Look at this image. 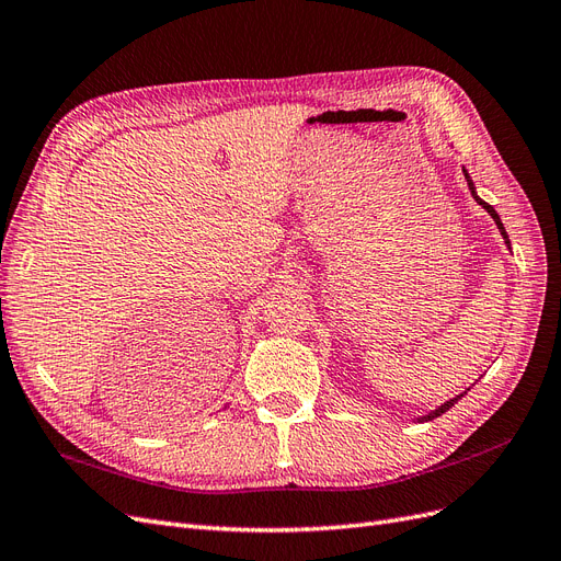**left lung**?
Segmentation results:
<instances>
[{
	"instance_id": "obj_1",
	"label": "left lung",
	"mask_w": 561,
	"mask_h": 561,
	"mask_svg": "<svg viewBox=\"0 0 561 561\" xmlns=\"http://www.w3.org/2000/svg\"><path fill=\"white\" fill-rule=\"evenodd\" d=\"M466 173V171H463ZM466 180H468V186H470V194L474 196V201H478L480 203V206L491 215V217H494V222H496V227L501 229V233H503V239H505V243H507V248H511V241H507V233H505V227H503V222H501V217H499V213L494 210V208H491L489 206V203H484L478 194H474V186H472V182H470V178H468V173H466ZM458 400H461V396H456L454 400H449V402H445V404H439L437 407V410L435 412H431V414H426V416H421V421H433V419H437V416H443L447 410H449V407H454Z\"/></svg>"
}]
</instances>
